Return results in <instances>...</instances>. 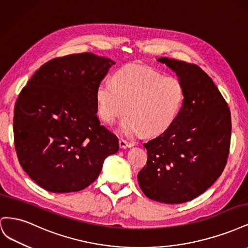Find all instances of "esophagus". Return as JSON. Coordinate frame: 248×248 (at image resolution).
Wrapping results in <instances>:
<instances>
[{
  "mask_svg": "<svg viewBox=\"0 0 248 248\" xmlns=\"http://www.w3.org/2000/svg\"><path fill=\"white\" fill-rule=\"evenodd\" d=\"M119 145H120V148L125 149V148H130V147L134 146V142H133V141H128V140L121 139V140H119Z\"/></svg>",
  "mask_w": 248,
  "mask_h": 248,
  "instance_id": "1",
  "label": "esophagus"
}]
</instances>
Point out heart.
<instances>
[{
	"label": "heart",
	"instance_id": "1",
	"mask_svg": "<svg viewBox=\"0 0 248 248\" xmlns=\"http://www.w3.org/2000/svg\"><path fill=\"white\" fill-rule=\"evenodd\" d=\"M184 96L179 78L162 77L151 67L140 64L122 67L112 82L102 81L96 92L98 114L104 123H115L128 111L123 131H141L145 136L159 134L174 123Z\"/></svg>",
	"mask_w": 248,
	"mask_h": 248
}]
</instances>
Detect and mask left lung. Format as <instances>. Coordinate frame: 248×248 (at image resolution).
I'll list each match as a JSON object with an SVG mask.
<instances>
[{"mask_svg":"<svg viewBox=\"0 0 248 248\" xmlns=\"http://www.w3.org/2000/svg\"><path fill=\"white\" fill-rule=\"evenodd\" d=\"M184 87V101L169 128L149 140L138 174L149 199L181 204L205 192L224 170L231 145V111L212 78L196 64L159 58Z\"/></svg>","mask_w":248,"mask_h":248,"instance_id":"obj_1","label":"left lung"}]
</instances>
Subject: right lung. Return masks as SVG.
I'll return each instance as SVG.
<instances>
[{
    "label": "right lung",
    "instance_id": "right-lung-1",
    "mask_svg": "<svg viewBox=\"0 0 248 248\" xmlns=\"http://www.w3.org/2000/svg\"><path fill=\"white\" fill-rule=\"evenodd\" d=\"M115 62L90 52L52 59L22 88L14 107V146L21 168L51 192L86 188L119 150L100 125L96 92Z\"/></svg>",
    "mask_w": 248,
    "mask_h": 248
}]
</instances>
